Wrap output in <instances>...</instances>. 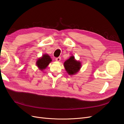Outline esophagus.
I'll return each mask as SVG.
<instances>
[{
    "instance_id": "34e87169",
    "label": "esophagus",
    "mask_w": 124,
    "mask_h": 124,
    "mask_svg": "<svg viewBox=\"0 0 124 124\" xmlns=\"http://www.w3.org/2000/svg\"><path fill=\"white\" fill-rule=\"evenodd\" d=\"M55 60H56V61H57V62H59V61H61V57H58L56 58H55Z\"/></svg>"
}]
</instances>
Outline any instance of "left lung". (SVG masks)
I'll use <instances>...</instances> for the list:
<instances>
[{"instance_id": "obj_1", "label": "left lung", "mask_w": 124, "mask_h": 124, "mask_svg": "<svg viewBox=\"0 0 124 124\" xmlns=\"http://www.w3.org/2000/svg\"><path fill=\"white\" fill-rule=\"evenodd\" d=\"M81 62L77 61L73 56L64 62L65 68L69 75H73L77 73L81 68Z\"/></svg>"}]
</instances>
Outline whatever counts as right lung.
Masks as SVG:
<instances>
[{"mask_svg":"<svg viewBox=\"0 0 124 124\" xmlns=\"http://www.w3.org/2000/svg\"><path fill=\"white\" fill-rule=\"evenodd\" d=\"M52 61V59L47 54H44L41 58H40L37 62V66L39 67V68L42 70L46 68V67Z\"/></svg>","mask_w":124,"mask_h":124,"instance_id":"right-lung-1","label":"right lung"}]
</instances>
